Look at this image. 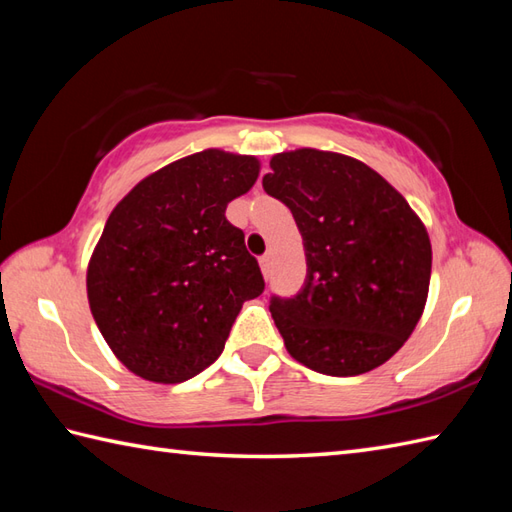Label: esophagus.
Returning <instances> with one entry per match:
<instances>
[{
	"label": "esophagus",
	"mask_w": 512,
	"mask_h": 512,
	"mask_svg": "<svg viewBox=\"0 0 512 512\" xmlns=\"http://www.w3.org/2000/svg\"><path fill=\"white\" fill-rule=\"evenodd\" d=\"M259 266H262L264 277H268V275H270V266H273V259H270V253L259 257Z\"/></svg>",
	"instance_id": "esophagus-1"
}]
</instances>
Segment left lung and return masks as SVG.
Instances as JSON below:
<instances>
[{
  "label": "left lung",
  "mask_w": 512,
  "mask_h": 512,
  "mask_svg": "<svg viewBox=\"0 0 512 512\" xmlns=\"http://www.w3.org/2000/svg\"><path fill=\"white\" fill-rule=\"evenodd\" d=\"M262 184L303 237L295 297H270L286 350L328 376H358L394 356L420 321L431 279L427 228L391 184L350 156L297 149Z\"/></svg>",
  "instance_id": "left-lung-1"
}]
</instances>
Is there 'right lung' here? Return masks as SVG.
<instances>
[{
  "label": "right lung",
  "instance_id": "right-lung-1",
  "mask_svg": "<svg viewBox=\"0 0 512 512\" xmlns=\"http://www.w3.org/2000/svg\"><path fill=\"white\" fill-rule=\"evenodd\" d=\"M257 176V158L206 149L151 173L107 217L88 266L90 310L140 378L200 374L222 354L244 301L264 292L242 228L224 215Z\"/></svg>",
  "mask_w": 512,
  "mask_h": 512
}]
</instances>
